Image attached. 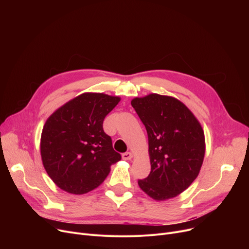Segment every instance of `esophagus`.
<instances>
[{"label": "esophagus", "instance_id": "obj_1", "mask_svg": "<svg viewBox=\"0 0 249 249\" xmlns=\"http://www.w3.org/2000/svg\"><path fill=\"white\" fill-rule=\"evenodd\" d=\"M132 158H133V155H132L131 152H125V153L122 154V159L124 160H130Z\"/></svg>", "mask_w": 249, "mask_h": 249}]
</instances>
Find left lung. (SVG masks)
Segmentation results:
<instances>
[{
    "label": "left lung",
    "instance_id": "left-lung-1",
    "mask_svg": "<svg viewBox=\"0 0 249 249\" xmlns=\"http://www.w3.org/2000/svg\"><path fill=\"white\" fill-rule=\"evenodd\" d=\"M148 135L151 171L138 179L156 201L177 197L198 177L205 155V135L197 118L176 98L150 94L131 101Z\"/></svg>",
    "mask_w": 249,
    "mask_h": 249
}]
</instances>
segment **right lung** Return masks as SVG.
<instances>
[{"instance_id": "1", "label": "right lung", "mask_w": 249, "mask_h": 249, "mask_svg": "<svg viewBox=\"0 0 249 249\" xmlns=\"http://www.w3.org/2000/svg\"><path fill=\"white\" fill-rule=\"evenodd\" d=\"M119 97L85 93L52 114L44 124L40 151L49 178L61 190L83 195L99 187L121 160L103 122Z\"/></svg>"}]
</instances>
